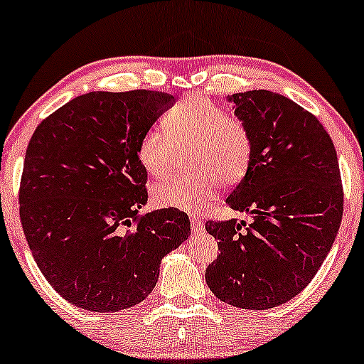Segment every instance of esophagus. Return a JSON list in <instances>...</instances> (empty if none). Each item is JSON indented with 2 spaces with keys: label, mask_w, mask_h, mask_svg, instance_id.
<instances>
[{
  "label": "esophagus",
  "mask_w": 364,
  "mask_h": 364,
  "mask_svg": "<svg viewBox=\"0 0 364 364\" xmlns=\"http://www.w3.org/2000/svg\"><path fill=\"white\" fill-rule=\"evenodd\" d=\"M191 222V232H195V234H200L201 230H203V222H201L200 217H191L190 218Z\"/></svg>",
  "instance_id": "34e87169"
}]
</instances>
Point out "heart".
I'll use <instances>...</instances> for the list:
<instances>
[{"instance_id": "obj_1", "label": "heart", "mask_w": 364, "mask_h": 364, "mask_svg": "<svg viewBox=\"0 0 364 364\" xmlns=\"http://www.w3.org/2000/svg\"><path fill=\"white\" fill-rule=\"evenodd\" d=\"M164 129L152 127L137 146V159L151 176L169 173L176 147L191 146L190 168L196 174L174 176L152 186L156 207L196 210L213 200L218 183L232 186L244 178L251 163L252 140L247 127L224 108L201 96H193L171 110Z\"/></svg>"}]
</instances>
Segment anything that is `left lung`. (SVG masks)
Listing matches in <instances>:
<instances>
[{
	"label": "left lung",
	"instance_id": "obj_1",
	"mask_svg": "<svg viewBox=\"0 0 364 364\" xmlns=\"http://www.w3.org/2000/svg\"><path fill=\"white\" fill-rule=\"evenodd\" d=\"M252 140L249 168L227 196L252 222H207L218 240L205 271L217 299L239 309L287 304L312 282L343 218L334 144L312 113L287 96L252 90L227 98Z\"/></svg>",
	"mask_w": 364,
	"mask_h": 364
}]
</instances>
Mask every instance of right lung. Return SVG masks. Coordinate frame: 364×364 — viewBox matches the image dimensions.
I'll return each instance as SVG.
<instances>
[{
  "label": "right lung",
  "mask_w": 364,
  "mask_h": 364,
  "mask_svg": "<svg viewBox=\"0 0 364 364\" xmlns=\"http://www.w3.org/2000/svg\"><path fill=\"white\" fill-rule=\"evenodd\" d=\"M174 105L161 91H91L35 129L20 218L50 287L76 307L118 312L154 290L161 261L190 237L178 208L152 210L137 159L144 132Z\"/></svg>",
  "instance_id": "right-lung-1"
}]
</instances>
